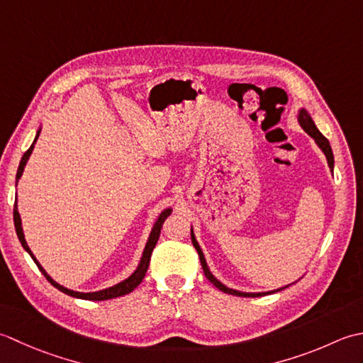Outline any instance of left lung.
<instances>
[{"mask_svg": "<svg viewBox=\"0 0 363 363\" xmlns=\"http://www.w3.org/2000/svg\"><path fill=\"white\" fill-rule=\"evenodd\" d=\"M299 123H301V127L304 128V130L308 133V135L312 136V138L316 140V144L320 145V149L324 152V155H326L328 162H329V167H330V169H334V155H332V149H330L329 140L321 135L320 130L316 128L315 122L312 121V117H310V116L307 114V111H306V109H302V111H301V114H299ZM191 240H192V244H194V247H196V250H197L199 258H201L203 274L206 276V279H208L210 282H211L214 286L219 288L220 291H224V293H227V294H233V296H246V298H247V296H249V298H255V296H264V293H241V291H235V290H230V288L224 286L223 284L219 282V280L214 279V276H213L211 272H210L208 266H206V263H205V258H203L202 250H201V247H199V244H197V241H196V238H194V235H192V230H191Z\"/></svg>", "mask_w": 363, "mask_h": 363, "instance_id": "1", "label": "left lung"}]
</instances>
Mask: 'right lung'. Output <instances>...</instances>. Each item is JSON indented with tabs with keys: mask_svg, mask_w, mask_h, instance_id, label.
<instances>
[{
	"mask_svg": "<svg viewBox=\"0 0 363 363\" xmlns=\"http://www.w3.org/2000/svg\"><path fill=\"white\" fill-rule=\"evenodd\" d=\"M37 138H39V133H37V136H35V139H34L33 145L29 147V149L25 152L23 158H21V161H20V166H18V171H17V180L20 179L21 174H23L25 164H26V161H28V158H29V155H31V152H33V149H34V144H35ZM169 214H171V210H166V211H162V213L160 214V218H158V220H157V224L153 225V230H152V233H150L149 242H147V246H145L144 255H143V260H140V263H139V266H138V269H136L135 272H133V276H130L127 280H123V282L117 284L116 286H111V288H108V290H101V291H97V293H78V291L67 290V288H64V286H61L59 284H56L55 280L51 279V277L47 274L45 271H43V268H42V266L39 264V262L35 260L34 255H33V252H31V249L28 247V244H26V241H25L23 228H21L20 214H18V210H17V202H16V205H13V224H16V232H17V236H18L20 242H21V246H23V247L28 250V254L33 257V260L35 262L37 268L40 269L42 274L47 277V280H48V282H50L51 285L56 286L59 291H62V293L69 294V296H73V298L87 299V301H106V299L119 298V296H123V294H128V293H131V291L135 290V288H136L140 282H143V279H144L145 272H147V268H149V263H150L152 252H153V249H155V246H157V242H158V238H160V233H161L162 223H164V220H166V218L169 216Z\"/></svg>",
	"mask_w": 363,
	"mask_h": 363,
	"instance_id": "obj_1",
	"label": "right lung"
}]
</instances>
